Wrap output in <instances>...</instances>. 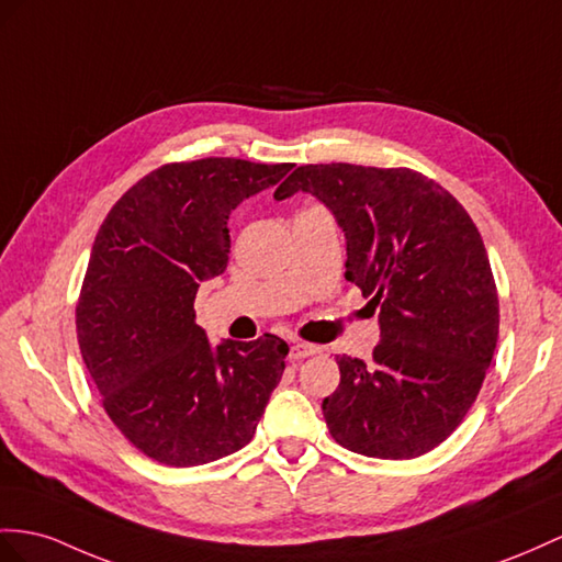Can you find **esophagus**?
<instances>
[{
	"label": "esophagus",
	"mask_w": 562,
	"mask_h": 562,
	"mask_svg": "<svg viewBox=\"0 0 562 562\" xmlns=\"http://www.w3.org/2000/svg\"><path fill=\"white\" fill-rule=\"evenodd\" d=\"M315 353H321V347H315V344H306V341H296V344H292V349H290L292 361H301V358H308V356H315Z\"/></svg>",
	"instance_id": "34e87169"
}]
</instances>
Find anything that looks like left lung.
Wrapping results in <instances>:
<instances>
[{
  "mask_svg": "<svg viewBox=\"0 0 562 562\" xmlns=\"http://www.w3.org/2000/svg\"><path fill=\"white\" fill-rule=\"evenodd\" d=\"M308 192L347 237V276L380 311L372 361L339 356L329 435L370 458H418L463 423L498 339V294L477 225L411 168L299 166L276 199Z\"/></svg>",
  "mask_w": 562,
  "mask_h": 562,
  "instance_id": "8db88e82",
  "label": "left lung"
}]
</instances>
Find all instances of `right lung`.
Wrapping results in <instances>:
<instances>
[{"mask_svg":"<svg viewBox=\"0 0 562 562\" xmlns=\"http://www.w3.org/2000/svg\"><path fill=\"white\" fill-rule=\"evenodd\" d=\"M292 164L199 158L127 190L99 227L76 306L82 361L111 423L170 468L239 451L282 372L286 341L225 339L194 321L199 282L227 268V218Z\"/></svg>","mask_w":562,"mask_h":562,"instance_id":"right-lung-1","label":"right lung"}]
</instances>
